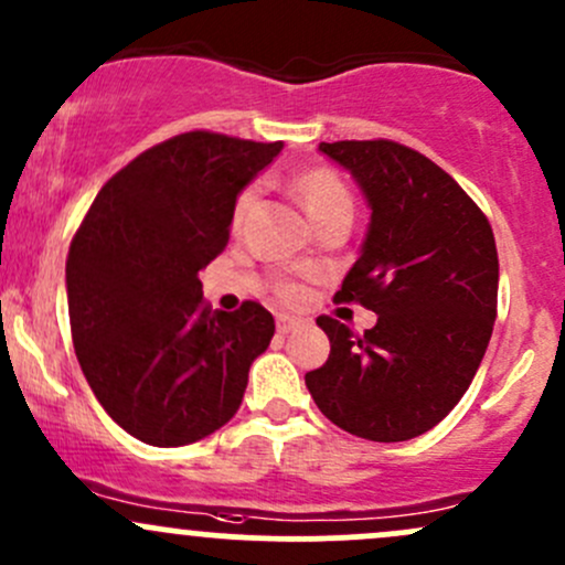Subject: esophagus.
Returning <instances> with one entry per match:
<instances>
[{
    "instance_id": "34e87169",
    "label": "esophagus",
    "mask_w": 565,
    "mask_h": 565,
    "mask_svg": "<svg viewBox=\"0 0 565 565\" xmlns=\"http://www.w3.org/2000/svg\"><path fill=\"white\" fill-rule=\"evenodd\" d=\"M299 326V318H294V315H277V331L280 333H290Z\"/></svg>"
}]
</instances>
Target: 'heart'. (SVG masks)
<instances>
[{"instance_id":"1","label":"heart","mask_w":565,"mask_h":565,"mask_svg":"<svg viewBox=\"0 0 565 565\" xmlns=\"http://www.w3.org/2000/svg\"><path fill=\"white\" fill-rule=\"evenodd\" d=\"M294 191L315 223L323 221V217L331 215V212H353V199H350L348 185L342 183V178H339L333 169H326V167L301 169V172L294 174ZM256 196H258L256 188H245V191L236 196L234 226H239V223L245 221V215L253 210V204H256ZM280 294L285 299H294L296 288L282 285Z\"/></svg>"}]
</instances>
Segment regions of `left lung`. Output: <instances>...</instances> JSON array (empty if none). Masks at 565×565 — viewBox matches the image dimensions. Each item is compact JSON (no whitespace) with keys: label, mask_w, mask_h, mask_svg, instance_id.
<instances>
[{"label":"left lung","mask_w":565,"mask_h":565,"mask_svg":"<svg viewBox=\"0 0 565 565\" xmlns=\"http://www.w3.org/2000/svg\"><path fill=\"white\" fill-rule=\"evenodd\" d=\"M366 196L361 256L333 301H358L377 323L355 337L320 315L329 361L307 372L333 426L406 441L450 415L475 380L499 299V253L482 210L450 174L391 139L320 142Z\"/></svg>","instance_id":"8db88e82"}]
</instances>
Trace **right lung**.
<instances>
[{
  "mask_svg": "<svg viewBox=\"0 0 565 565\" xmlns=\"http://www.w3.org/2000/svg\"><path fill=\"white\" fill-rule=\"evenodd\" d=\"M282 142L188 131L96 193L66 256L72 342L126 434L180 447L226 426L275 318L256 301L210 312L199 271L228 245L236 196Z\"/></svg>",
  "mask_w": 565,
  "mask_h": 565,
  "instance_id": "right-lung-1",
  "label": "right lung"
}]
</instances>
